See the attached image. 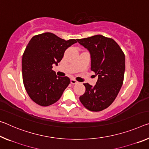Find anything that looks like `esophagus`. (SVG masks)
<instances>
[{"label":"esophagus","instance_id":"esophagus-1","mask_svg":"<svg viewBox=\"0 0 149 149\" xmlns=\"http://www.w3.org/2000/svg\"><path fill=\"white\" fill-rule=\"evenodd\" d=\"M70 82H71V84H78V81H77L76 80L73 79H71Z\"/></svg>","mask_w":149,"mask_h":149}]
</instances>
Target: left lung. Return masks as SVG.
Listing matches in <instances>:
<instances>
[{"label":"left lung","instance_id":"8db88e82","mask_svg":"<svg viewBox=\"0 0 149 149\" xmlns=\"http://www.w3.org/2000/svg\"><path fill=\"white\" fill-rule=\"evenodd\" d=\"M77 41L89 50L91 70L98 75L94 87L84 84L86 92L79 100L88 110L100 111L111 105L121 88L125 70V54L114 40L102 35Z\"/></svg>","mask_w":149,"mask_h":149}]
</instances>
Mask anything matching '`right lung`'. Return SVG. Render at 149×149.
I'll use <instances>...</instances> for the list:
<instances>
[{"label":"right lung","instance_id":"right-lung-1","mask_svg":"<svg viewBox=\"0 0 149 149\" xmlns=\"http://www.w3.org/2000/svg\"><path fill=\"white\" fill-rule=\"evenodd\" d=\"M77 42L60 38L45 32L33 36L22 55L24 86L30 99L38 105L46 107L54 104L62 96L70 83L68 77H59L52 65L62 60L65 49Z\"/></svg>","mask_w":149,"mask_h":149}]
</instances>
